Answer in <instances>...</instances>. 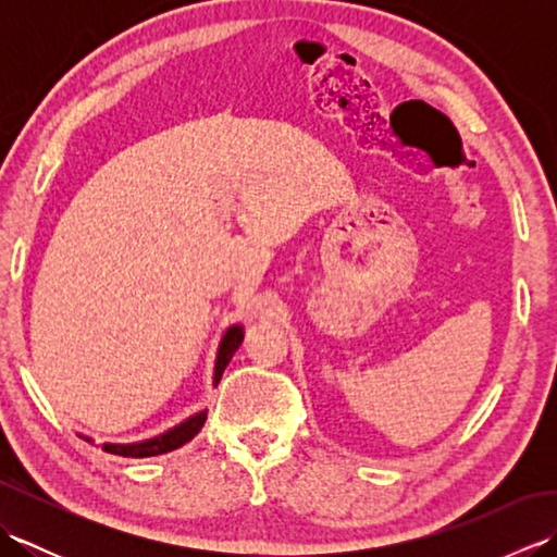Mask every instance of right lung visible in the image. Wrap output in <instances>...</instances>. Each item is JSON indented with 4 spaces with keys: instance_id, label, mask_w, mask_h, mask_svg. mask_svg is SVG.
Wrapping results in <instances>:
<instances>
[{
    "instance_id": "add662e5",
    "label": "right lung",
    "mask_w": 557,
    "mask_h": 557,
    "mask_svg": "<svg viewBox=\"0 0 557 557\" xmlns=\"http://www.w3.org/2000/svg\"><path fill=\"white\" fill-rule=\"evenodd\" d=\"M244 339V327L242 325H232L227 333H224L220 349H218V359H215V385L220 383L222 371L227 369V363L232 361L234 351L239 349ZM208 419V411H198L194 417H188L186 421H182L180 425H174L168 433L150 437V441H140V443H128V445H114V443H104L102 449L110 455H120V457H156V455H164L172 453V449L186 445L188 441H194V435H198V431L203 429V423Z\"/></svg>"
}]
</instances>
